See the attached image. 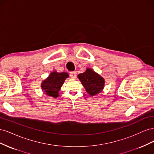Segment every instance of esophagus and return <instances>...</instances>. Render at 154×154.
<instances>
[{"instance_id":"34e87169","label":"esophagus","mask_w":154,"mask_h":154,"mask_svg":"<svg viewBox=\"0 0 154 154\" xmlns=\"http://www.w3.org/2000/svg\"><path fill=\"white\" fill-rule=\"evenodd\" d=\"M70 77L71 78H76V72H72L70 73Z\"/></svg>"}]
</instances>
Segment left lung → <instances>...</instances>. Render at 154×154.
<instances>
[{
	"label": "left lung",
	"mask_w": 154,
	"mask_h": 154,
	"mask_svg": "<svg viewBox=\"0 0 154 154\" xmlns=\"http://www.w3.org/2000/svg\"><path fill=\"white\" fill-rule=\"evenodd\" d=\"M78 77L90 95H96L103 90L104 79L92 69H87L85 72L78 74Z\"/></svg>",
	"instance_id": "left-lung-1"
}]
</instances>
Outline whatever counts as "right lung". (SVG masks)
<instances>
[{
    "instance_id": "1",
    "label": "right lung",
    "mask_w": 154,
    "mask_h": 154,
    "mask_svg": "<svg viewBox=\"0 0 154 154\" xmlns=\"http://www.w3.org/2000/svg\"><path fill=\"white\" fill-rule=\"evenodd\" d=\"M68 77L69 74L67 72L59 73L54 71L42 83V88L47 95L54 97H58L60 88Z\"/></svg>"
}]
</instances>
